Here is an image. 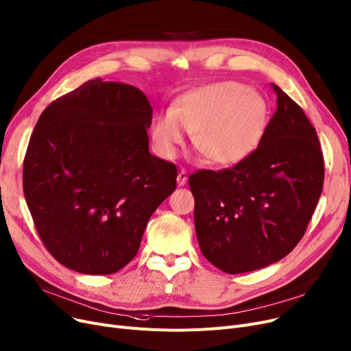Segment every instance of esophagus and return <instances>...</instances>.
Segmentation results:
<instances>
[{
	"mask_svg": "<svg viewBox=\"0 0 351 351\" xmlns=\"http://www.w3.org/2000/svg\"><path fill=\"white\" fill-rule=\"evenodd\" d=\"M187 178H189L187 171H186V170H180V173H178V176H177V184H178L180 187L184 186L186 182H187Z\"/></svg>",
	"mask_w": 351,
	"mask_h": 351,
	"instance_id": "obj_1",
	"label": "esophagus"
}]
</instances>
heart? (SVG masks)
I'll return each mask as SVG.
<instances>
[{
  "label": "heart",
  "mask_w": 351,
  "mask_h": 351,
  "mask_svg": "<svg viewBox=\"0 0 351 351\" xmlns=\"http://www.w3.org/2000/svg\"><path fill=\"white\" fill-rule=\"evenodd\" d=\"M269 120V103L261 93L239 81H220L182 94L170 112L156 115L152 140L161 157L174 158L187 131L208 161L234 165L258 148Z\"/></svg>",
  "instance_id": "heart-1"
}]
</instances>
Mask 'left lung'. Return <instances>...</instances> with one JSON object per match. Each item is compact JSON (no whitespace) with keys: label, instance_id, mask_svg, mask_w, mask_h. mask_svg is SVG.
<instances>
[{"label":"left lung","instance_id":"1","mask_svg":"<svg viewBox=\"0 0 351 351\" xmlns=\"http://www.w3.org/2000/svg\"><path fill=\"white\" fill-rule=\"evenodd\" d=\"M277 108L256 152L189 177L199 250L217 269H263L303 239L323 191L324 160L304 111L276 84Z\"/></svg>","mask_w":351,"mask_h":351}]
</instances>
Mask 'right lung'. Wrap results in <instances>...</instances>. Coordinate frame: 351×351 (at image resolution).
<instances>
[{"label": "right lung", "mask_w": 351, "mask_h": 351, "mask_svg": "<svg viewBox=\"0 0 351 351\" xmlns=\"http://www.w3.org/2000/svg\"><path fill=\"white\" fill-rule=\"evenodd\" d=\"M152 117L143 91L101 78L40 115L24 158V195L62 265L101 276L136 257L149 217L177 186V167L148 152Z\"/></svg>", "instance_id": "obj_1"}]
</instances>
